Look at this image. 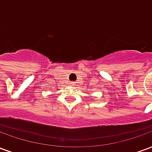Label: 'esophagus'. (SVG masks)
Here are the masks:
<instances>
[{
    "label": "esophagus",
    "mask_w": 152,
    "mask_h": 152,
    "mask_svg": "<svg viewBox=\"0 0 152 152\" xmlns=\"http://www.w3.org/2000/svg\"><path fill=\"white\" fill-rule=\"evenodd\" d=\"M72 85H73V83H72Z\"/></svg>",
    "instance_id": "esophagus-1"
}]
</instances>
